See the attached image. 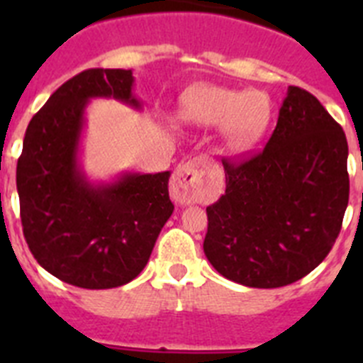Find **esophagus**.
I'll list each match as a JSON object with an SVG mask.
<instances>
[{"label": "esophagus", "instance_id": "1", "mask_svg": "<svg viewBox=\"0 0 363 363\" xmlns=\"http://www.w3.org/2000/svg\"><path fill=\"white\" fill-rule=\"evenodd\" d=\"M211 162L207 158H194L178 165L171 182V196L178 203L196 201L205 187V176L209 171Z\"/></svg>", "mask_w": 363, "mask_h": 363}]
</instances>
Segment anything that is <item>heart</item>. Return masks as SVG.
<instances>
[{
  "label": "heart",
  "mask_w": 363,
  "mask_h": 363,
  "mask_svg": "<svg viewBox=\"0 0 363 363\" xmlns=\"http://www.w3.org/2000/svg\"><path fill=\"white\" fill-rule=\"evenodd\" d=\"M179 116L200 127L220 125L227 149L245 152L258 145L271 123V104L259 91H234L218 85H192L179 99Z\"/></svg>",
  "instance_id": "heart-1"
}]
</instances>
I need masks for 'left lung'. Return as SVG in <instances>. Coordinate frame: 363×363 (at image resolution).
I'll return each instance as SVG.
<instances>
[{"mask_svg": "<svg viewBox=\"0 0 363 363\" xmlns=\"http://www.w3.org/2000/svg\"><path fill=\"white\" fill-rule=\"evenodd\" d=\"M347 140L318 99L289 86L258 156L225 167V194L207 207L203 252L227 280L284 287L323 262L349 201Z\"/></svg>", "mask_w": 363, "mask_h": 363, "instance_id": "8db88e82", "label": "left lung"}]
</instances>
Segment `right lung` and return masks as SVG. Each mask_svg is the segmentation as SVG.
I'll list each match as a JSON object with an SVG mask.
<instances>
[{"label": "right lung", "instance_id": "1", "mask_svg": "<svg viewBox=\"0 0 363 363\" xmlns=\"http://www.w3.org/2000/svg\"><path fill=\"white\" fill-rule=\"evenodd\" d=\"M125 69H89L63 83L32 118L16 169L25 240L52 277L112 289L143 271L171 218V172H120L92 182L82 165L86 107L112 98L142 111Z\"/></svg>", "mask_w": 363, "mask_h": 363}]
</instances>
